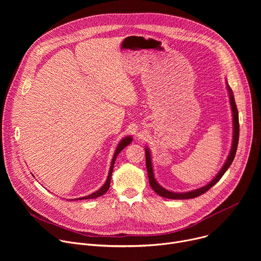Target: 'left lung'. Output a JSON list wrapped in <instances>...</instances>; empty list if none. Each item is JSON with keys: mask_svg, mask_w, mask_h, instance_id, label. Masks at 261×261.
Returning <instances> with one entry per match:
<instances>
[{"mask_svg": "<svg viewBox=\"0 0 261 261\" xmlns=\"http://www.w3.org/2000/svg\"><path fill=\"white\" fill-rule=\"evenodd\" d=\"M226 88L228 91V96H229V102H230V106H231V113H232V125H233V134H232V144H231V148L229 155L224 163V165L222 166V168L220 169V171L217 173V175L205 186L200 188H197L195 190H191L188 192H172L169 191L165 188H163L162 186L159 185V182L156 180L155 174H154V169H153V162H152V155H151V151L150 148L147 146H145V164H146V170H147V175H148V181H150V185L152 189L161 197L164 198H168V199H190V198H194L197 197L203 193H205L208 189H211L213 186L223 176L226 172V170L229 168L230 164L232 163L234 157H236V153H237V148H238V143H239V136H240V124H239V113H238V108H237V104L234 101V96L232 93V90L230 89V87L228 86L227 82H226Z\"/></svg>", "mask_w": 261, "mask_h": 261, "instance_id": "left-lung-1", "label": "left lung"}]
</instances>
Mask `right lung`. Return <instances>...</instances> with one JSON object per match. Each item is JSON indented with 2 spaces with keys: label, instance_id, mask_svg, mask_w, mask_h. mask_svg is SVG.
<instances>
[{
  "label": "right lung",
  "instance_id": "right-lung-1",
  "mask_svg": "<svg viewBox=\"0 0 261 261\" xmlns=\"http://www.w3.org/2000/svg\"><path fill=\"white\" fill-rule=\"evenodd\" d=\"M133 140V138L131 136H126L124 138H122V140L119 142L117 148H116V152L114 154V157H113V160H111V163H110V168H109V172H108V175H107V178L104 182V185L102 186V187L97 190L96 192L92 193L91 195H88V196H85V197H81V198H75V199H71V200H82V199H93V198H97L99 196H102L104 193L107 192V190L109 189V186H110V179H111V173H113V170H114V166H115V162H116V159H117V156L121 153V151H123V148L126 147L128 144L131 143V141Z\"/></svg>",
  "mask_w": 261,
  "mask_h": 261
}]
</instances>
